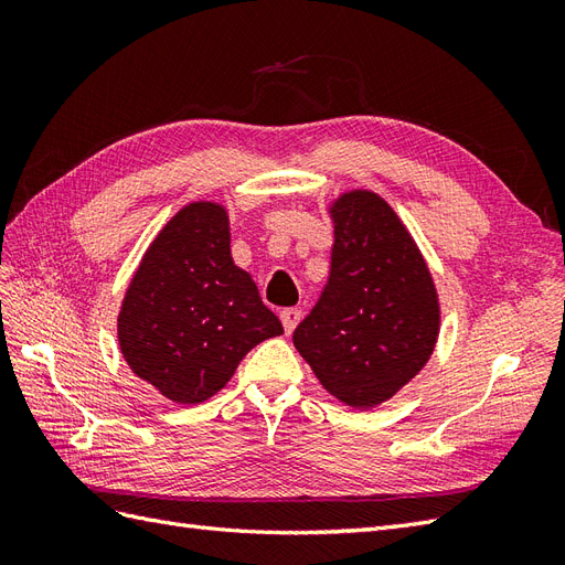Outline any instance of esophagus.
Instances as JSON below:
<instances>
[{"mask_svg":"<svg viewBox=\"0 0 565 565\" xmlns=\"http://www.w3.org/2000/svg\"><path fill=\"white\" fill-rule=\"evenodd\" d=\"M280 320H282L285 332L292 334L295 328L299 324V320H301V311H299V309H282V311H280Z\"/></svg>","mask_w":565,"mask_h":565,"instance_id":"34e87169","label":"esophagus"}]
</instances>
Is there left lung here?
Returning a JSON list of instances; mask_svg holds the SVG:
<instances>
[{
    "label": "left lung",
    "instance_id": "1",
    "mask_svg": "<svg viewBox=\"0 0 565 565\" xmlns=\"http://www.w3.org/2000/svg\"><path fill=\"white\" fill-rule=\"evenodd\" d=\"M332 218L330 278L292 339L334 398L365 409L429 361L438 299L417 245L380 195L339 198Z\"/></svg>",
    "mask_w": 565,
    "mask_h": 565
}]
</instances>
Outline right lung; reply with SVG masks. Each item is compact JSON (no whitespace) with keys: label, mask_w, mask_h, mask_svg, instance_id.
Returning a JSON list of instances; mask_svg holds the SVG:
<instances>
[{"label":"right lung","mask_w":565,"mask_h":565,"mask_svg":"<svg viewBox=\"0 0 565 565\" xmlns=\"http://www.w3.org/2000/svg\"><path fill=\"white\" fill-rule=\"evenodd\" d=\"M117 334L129 367L174 403L207 401L256 344L282 334L231 259L224 207L193 202L162 228L127 289Z\"/></svg>","instance_id":"1"}]
</instances>
